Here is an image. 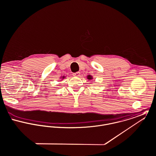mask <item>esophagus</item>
I'll return each mask as SVG.
<instances>
[{
    "label": "esophagus",
    "instance_id": "1",
    "mask_svg": "<svg viewBox=\"0 0 156 156\" xmlns=\"http://www.w3.org/2000/svg\"><path fill=\"white\" fill-rule=\"evenodd\" d=\"M80 74V73L79 72H75V73H73V75L74 76H79Z\"/></svg>",
    "mask_w": 156,
    "mask_h": 156
}]
</instances>
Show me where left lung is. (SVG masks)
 <instances>
[{
    "mask_svg": "<svg viewBox=\"0 0 156 156\" xmlns=\"http://www.w3.org/2000/svg\"><path fill=\"white\" fill-rule=\"evenodd\" d=\"M87 78L89 79V80H90V79H92V77L90 75H89V76H87Z\"/></svg>",
    "mask_w": 156,
    "mask_h": 156,
    "instance_id": "obj_1",
    "label": "left lung"
}]
</instances>
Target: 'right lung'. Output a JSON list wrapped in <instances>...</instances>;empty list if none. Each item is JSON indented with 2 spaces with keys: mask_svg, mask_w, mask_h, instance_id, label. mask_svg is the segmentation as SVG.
Masks as SVG:
<instances>
[{
  "mask_svg": "<svg viewBox=\"0 0 156 156\" xmlns=\"http://www.w3.org/2000/svg\"><path fill=\"white\" fill-rule=\"evenodd\" d=\"M63 78H64V77H63Z\"/></svg>",
  "mask_w": 156,
  "mask_h": 156,
  "instance_id": "obj_1",
  "label": "right lung"
}]
</instances>
